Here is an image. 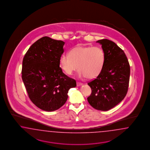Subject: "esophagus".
<instances>
[{
    "label": "esophagus",
    "mask_w": 150,
    "mask_h": 150,
    "mask_svg": "<svg viewBox=\"0 0 150 150\" xmlns=\"http://www.w3.org/2000/svg\"><path fill=\"white\" fill-rule=\"evenodd\" d=\"M82 84H83L82 83H81V82H76V85H77V86H81Z\"/></svg>",
    "instance_id": "1"
}]
</instances>
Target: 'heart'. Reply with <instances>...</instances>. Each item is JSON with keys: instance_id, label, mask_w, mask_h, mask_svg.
<instances>
[{"instance_id": "obj_1", "label": "heart", "mask_w": 150, "mask_h": 150, "mask_svg": "<svg viewBox=\"0 0 150 150\" xmlns=\"http://www.w3.org/2000/svg\"><path fill=\"white\" fill-rule=\"evenodd\" d=\"M105 62V53L98 46L76 47L69 55L63 54L59 59L60 66L65 73L71 75L79 71V76L94 79L100 73Z\"/></svg>"}]
</instances>
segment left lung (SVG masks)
Returning a JSON list of instances; mask_svg holds the SVG:
<instances>
[{
	"label": "left lung",
	"instance_id": "8db88e82",
	"mask_svg": "<svg viewBox=\"0 0 150 150\" xmlns=\"http://www.w3.org/2000/svg\"><path fill=\"white\" fill-rule=\"evenodd\" d=\"M96 42L102 45L105 62L97 77L88 83L92 92L87 100L95 109L107 111L127 95L130 69L125 53L113 41L103 39Z\"/></svg>",
	"mask_w": 150,
	"mask_h": 150
}]
</instances>
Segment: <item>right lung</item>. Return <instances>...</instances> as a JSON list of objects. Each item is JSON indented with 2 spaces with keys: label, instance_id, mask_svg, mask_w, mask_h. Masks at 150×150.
<instances>
[{
  "label": "right lung",
  "instance_id": "obj_1",
  "mask_svg": "<svg viewBox=\"0 0 150 150\" xmlns=\"http://www.w3.org/2000/svg\"><path fill=\"white\" fill-rule=\"evenodd\" d=\"M65 42L42 37L32 45L23 61L22 79L30 99L39 108L54 111L67 100L70 88L76 81L59 67Z\"/></svg>",
  "mask_w": 150,
  "mask_h": 150
}]
</instances>
